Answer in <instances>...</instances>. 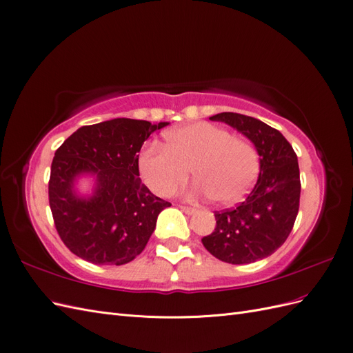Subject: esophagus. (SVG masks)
<instances>
[{"mask_svg":"<svg viewBox=\"0 0 353 353\" xmlns=\"http://www.w3.org/2000/svg\"><path fill=\"white\" fill-rule=\"evenodd\" d=\"M179 209L183 210L184 213H187V215H191V213H194V212H196V209H194V208H191V206H183V205H181V206H179Z\"/></svg>","mask_w":353,"mask_h":353,"instance_id":"obj_1","label":"esophagus"}]
</instances>
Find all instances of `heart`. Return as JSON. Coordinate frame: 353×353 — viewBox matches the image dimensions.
Segmentation results:
<instances>
[{
    "instance_id": "heart-1",
    "label": "heart",
    "mask_w": 353,
    "mask_h": 353,
    "mask_svg": "<svg viewBox=\"0 0 353 353\" xmlns=\"http://www.w3.org/2000/svg\"><path fill=\"white\" fill-rule=\"evenodd\" d=\"M165 145L147 144L138 156L143 181L159 196L176 193L193 169L203 193L232 206L250 193L259 174L254 147L216 125L196 122L169 131Z\"/></svg>"
}]
</instances>
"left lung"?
<instances>
[{"label":"left lung","instance_id":"8db88e82","mask_svg":"<svg viewBox=\"0 0 353 353\" xmlns=\"http://www.w3.org/2000/svg\"><path fill=\"white\" fill-rule=\"evenodd\" d=\"M209 119L236 128L254 144L259 176L237 208L215 212V231L201 243L222 262L261 261L281 248L294 225L301 199L297 156L280 131L254 117L223 112Z\"/></svg>","mask_w":353,"mask_h":353}]
</instances>
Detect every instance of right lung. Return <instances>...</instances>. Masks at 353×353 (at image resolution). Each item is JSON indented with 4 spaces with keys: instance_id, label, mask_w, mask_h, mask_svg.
I'll return each mask as SVG.
<instances>
[{
    "instance_id": "right-lung-1",
    "label": "right lung",
    "mask_w": 353,
    "mask_h": 353,
    "mask_svg": "<svg viewBox=\"0 0 353 353\" xmlns=\"http://www.w3.org/2000/svg\"><path fill=\"white\" fill-rule=\"evenodd\" d=\"M168 122L117 119L82 126L63 143L51 163L48 200L54 225L66 248L95 265H123L140 254L170 203L156 197L140 179L138 153ZM96 176L88 198L74 181Z\"/></svg>"
}]
</instances>
